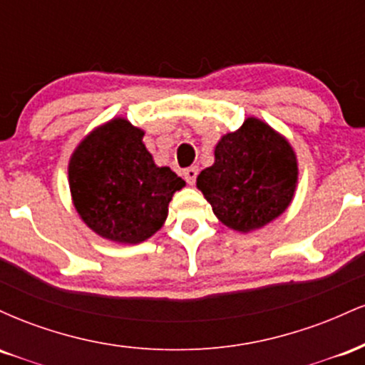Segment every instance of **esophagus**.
<instances>
[{
    "mask_svg": "<svg viewBox=\"0 0 365 365\" xmlns=\"http://www.w3.org/2000/svg\"><path fill=\"white\" fill-rule=\"evenodd\" d=\"M197 175H199V168H197V166H190V168L183 170V177H185L187 183H190V185H194L195 183Z\"/></svg>",
    "mask_w": 365,
    "mask_h": 365,
    "instance_id": "obj_1",
    "label": "esophagus"
}]
</instances>
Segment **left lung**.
Masks as SVG:
<instances>
[{
	"label": "left lung",
	"instance_id": "1",
	"mask_svg": "<svg viewBox=\"0 0 365 365\" xmlns=\"http://www.w3.org/2000/svg\"><path fill=\"white\" fill-rule=\"evenodd\" d=\"M215 165L200 171L197 187L221 223L238 232L261 228L290 204L297 159L287 140L249 118L215 150Z\"/></svg>",
	"mask_w": 365,
	"mask_h": 365
}]
</instances>
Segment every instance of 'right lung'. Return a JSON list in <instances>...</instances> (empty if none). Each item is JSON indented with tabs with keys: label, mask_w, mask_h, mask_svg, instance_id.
<instances>
[{
	"label": "right lung",
	"mask_w": 365,
	"mask_h": 365,
	"mask_svg": "<svg viewBox=\"0 0 365 365\" xmlns=\"http://www.w3.org/2000/svg\"><path fill=\"white\" fill-rule=\"evenodd\" d=\"M142 137L127 120H113L78 145L68 168L78 215L98 235L121 244L156 233L171 197L185 185L175 171L154 165Z\"/></svg>",
	"instance_id": "add662e5"
}]
</instances>
